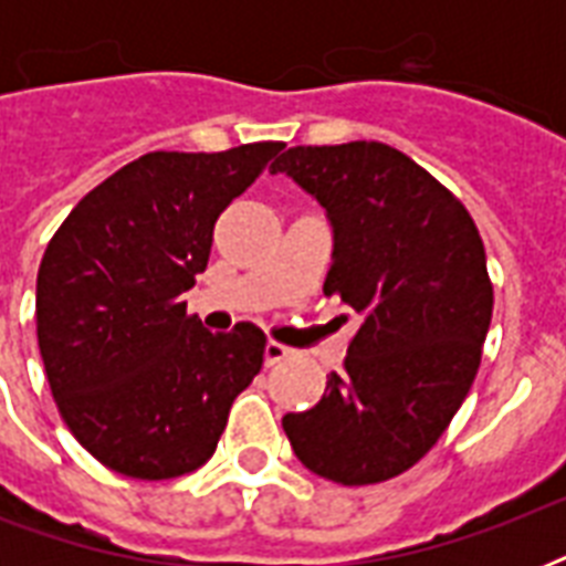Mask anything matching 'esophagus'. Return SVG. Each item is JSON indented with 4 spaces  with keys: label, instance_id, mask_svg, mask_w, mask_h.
<instances>
[{
    "label": "esophagus",
    "instance_id": "34e87169",
    "mask_svg": "<svg viewBox=\"0 0 566 566\" xmlns=\"http://www.w3.org/2000/svg\"><path fill=\"white\" fill-rule=\"evenodd\" d=\"M293 355V349H287L284 344H275V340H270V344L264 346V364L266 367H275V364L287 361Z\"/></svg>",
    "mask_w": 566,
    "mask_h": 566
}]
</instances>
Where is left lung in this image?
<instances>
[{
	"label": "left lung",
	"instance_id": "8db88e82",
	"mask_svg": "<svg viewBox=\"0 0 566 566\" xmlns=\"http://www.w3.org/2000/svg\"><path fill=\"white\" fill-rule=\"evenodd\" d=\"M273 172L328 211L323 293L361 314L340 373L284 434L328 482H387L438 443L479 373L493 314L482 234L452 190L378 140L293 146Z\"/></svg>",
	"mask_w": 566,
	"mask_h": 566
}]
</instances>
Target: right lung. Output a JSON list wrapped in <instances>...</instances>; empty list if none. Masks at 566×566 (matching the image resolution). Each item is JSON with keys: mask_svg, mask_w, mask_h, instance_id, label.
<instances>
[{"mask_svg": "<svg viewBox=\"0 0 566 566\" xmlns=\"http://www.w3.org/2000/svg\"><path fill=\"white\" fill-rule=\"evenodd\" d=\"M146 153L52 234L38 270V346L73 438L99 464L161 482L202 467L231 402L264 364V332L211 335L181 300L208 266L213 222L282 153Z\"/></svg>", "mask_w": 566, "mask_h": 566, "instance_id": "add662e5", "label": "right lung"}]
</instances>
